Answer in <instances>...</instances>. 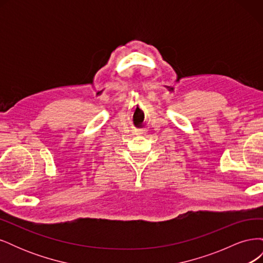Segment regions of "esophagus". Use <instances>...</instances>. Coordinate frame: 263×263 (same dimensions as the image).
Wrapping results in <instances>:
<instances>
[{"instance_id": "34e87169", "label": "esophagus", "mask_w": 263, "mask_h": 263, "mask_svg": "<svg viewBox=\"0 0 263 263\" xmlns=\"http://www.w3.org/2000/svg\"><path fill=\"white\" fill-rule=\"evenodd\" d=\"M145 133H146L145 129H136L133 133V135H135V136H141V135L145 134Z\"/></svg>"}]
</instances>
